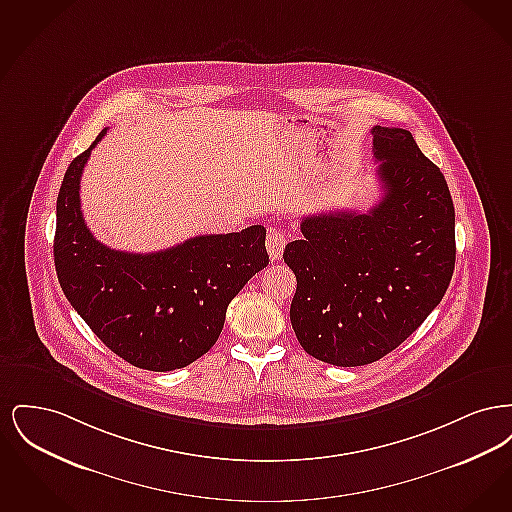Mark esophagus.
I'll use <instances>...</instances> for the list:
<instances>
[{
	"mask_svg": "<svg viewBox=\"0 0 512 512\" xmlns=\"http://www.w3.org/2000/svg\"><path fill=\"white\" fill-rule=\"evenodd\" d=\"M286 244H288V236L282 230H276V228L268 230L267 251L272 261L282 259V253H284Z\"/></svg>",
	"mask_w": 512,
	"mask_h": 512,
	"instance_id": "obj_1",
	"label": "esophagus"
}]
</instances>
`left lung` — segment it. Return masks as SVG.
I'll return each instance as SVG.
<instances>
[{
	"mask_svg": "<svg viewBox=\"0 0 512 512\" xmlns=\"http://www.w3.org/2000/svg\"><path fill=\"white\" fill-rule=\"evenodd\" d=\"M384 195L366 213L301 220L284 261L297 278L293 332L318 361L370 365L438 307L455 268V207L438 167L403 128L372 126Z\"/></svg>",
	"mask_w": 512,
	"mask_h": 512,
	"instance_id": "left-lung-1",
	"label": "left lung"
}]
</instances>
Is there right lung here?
Returning <instances> with one entry per match:
<instances>
[{"instance_id": "add662e5", "label": "right lung", "mask_w": 512, "mask_h": 512, "mask_svg": "<svg viewBox=\"0 0 512 512\" xmlns=\"http://www.w3.org/2000/svg\"><path fill=\"white\" fill-rule=\"evenodd\" d=\"M74 157L57 197L53 257L74 311L126 363L167 372L194 363L219 340L228 303L268 265L261 224L195 236L157 253L98 242L80 211V176L105 136Z\"/></svg>"}]
</instances>
